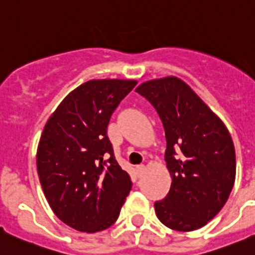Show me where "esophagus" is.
I'll return each mask as SVG.
<instances>
[{
	"label": "esophagus",
	"mask_w": 255,
	"mask_h": 255,
	"mask_svg": "<svg viewBox=\"0 0 255 255\" xmlns=\"http://www.w3.org/2000/svg\"><path fill=\"white\" fill-rule=\"evenodd\" d=\"M144 171H146V167H144L143 165L137 166V167H135V175L138 176V177H141V176L144 173Z\"/></svg>",
	"instance_id": "1"
}]
</instances>
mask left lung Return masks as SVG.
<instances>
[{"instance_id":"left-lung-1","label":"left lung","mask_w":255,"mask_h":255,"mask_svg":"<svg viewBox=\"0 0 255 255\" xmlns=\"http://www.w3.org/2000/svg\"><path fill=\"white\" fill-rule=\"evenodd\" d=\"M135 92L160 116L166 135L170 191L154 203L170 229L192 232L208 224L227 203L235 181V148L221 120L182 80H149Z\"/></svg>"}]
</instances>
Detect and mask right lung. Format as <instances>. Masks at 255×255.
<instances>
[{"mask_svg":"<svg viewBox=\"0 0 255 255\" xmlns=\"http://www.w3.org/2000/svg\"><path fill=\"white\" fill-rule=\"evenodd\" d=\"M134 80L84 83L60 103L42 130L36 165L50 208L63 223L95 233L116 223L132 187L107 134L112 114Z\"/></svg>","mask_w":255,"mask_h":255,"instance_id":"obj_1","label":"right lung"}]
</instances>
